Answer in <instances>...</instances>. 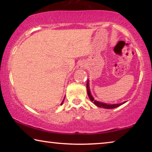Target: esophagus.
Here are the masks:
<instances>
[{
  "label": "esophagus",
  "mask_w": 152,
  "mask_h": 152,
  "mask_svg": "<svg viewBox=\"0 0 152 152\" xmlns=\"http://www.w3.org/2000/svg\"><path fill=\"white\" fill-rule=\"evenodd\" d=\"M85 67V64L83 61L79 62L77 64V68L79 69H82V68H84Z\"/></svg>",
  "instance_id": "esophagus-1"
}]
</instances>
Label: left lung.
Wrapping results in <instances>:
<instances>
[{"instance_id":"1","label":"left lung","mask_w":152,"mask_h":152,"mask_svg":"<svg viewBox=\"0 0 152 152\" xmlns=\"http://www.w3.org/2000/svg\"><path fill=\"white\" fill-rule=\"evenodd\" d=\"M86 88H87V93H88V95L89 98H90V99H91V101L93 102L94 103V104H95L97 106V107H101V108L103 107V108H104V109H114V108L118 107L119 106L123 104L126 102H124L123 103H120V104H107V103H102V102H101L96 101V100H95L92 95H91L90 89H89V81H88H88H87Z\"/></svg>"}]
</instances>
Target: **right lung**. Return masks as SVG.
Returning <instances> with one entry per match:
<instances>
[{
  "mask_svg": "<svg viewBox=\"0 0 152 152\" xmlns=\"http://www.w3.org/2000/svg\"><path fill=\"white\" fill-rule=\"evenodd\" d=\"M64 100H63V102H62V103H61V104H63V102H64Z\"/></svg>",
  "mask_w": 152,
  "mask_h": 152,
  "instance_id": "right-lung-1",
  "label": "right lung"
}]
</instances>
